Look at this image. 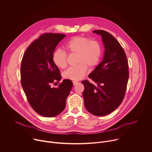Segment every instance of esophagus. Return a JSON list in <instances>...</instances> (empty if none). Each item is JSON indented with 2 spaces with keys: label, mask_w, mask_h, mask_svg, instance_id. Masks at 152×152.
<instances>
[{
  "label": "esophagus",
  "mask_w": 152,
  "mask_h": 152,
  "mask_svg": "<svg viewBox=\"0 0 152 152\" xmlns=\"http://www.w3.org/2000/svg\"><path fill=\"white\" fill-rule=\"evenodd\" d=\"M73 83L74 85H76V84L78 83V82L77 81H73Z\"/></svg>",
  "instance_id": "obj_1"
}]
</instances>
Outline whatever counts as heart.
<instances>
[{
	"label": "heart",
	"instance_id": "obj_1",
	"mask_svg": "<svg viewBox=\"0 0 152 152\" xmlns=\"http://www.w3.org/2000/svg\"><path fill=\"white\" fill-rule=\"evenodd\" d=\"M64 48L69 54H76V66L65 71L63 77L74 81L83 77L87 71V67L93 68L98 64L102 55V47L98 41L91 40L85 36L72 38L64 45ZM67 53L61 49L56 50L52 56L53 62L60 69L67 66Z\"/></svg>",
	"mask_w": 152,
	"mask_h": 152
}]
</instances>
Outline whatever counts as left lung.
I'll list each match as a JSON object with an SVG mask.
<instances>
[{
    "instance_id": "8db88e82",
    "label": "left lung",
    "mask_w": 152,
    "mask_h": 152,
    "mask_svg": "<svg viewBox=\"0 0 152 152\" xmlns=\"http://www.w3.org/2000/svg\"><path fill=\"white\" fill-rule=\"evenodd\" d=\"M102 36L105 48L103 61L88 77L82 81L84 85L83 97L86 110L96 116H104L115 111L121 103L129 78L128 61L118 41L103 30L93 31Z\"/></svg>"
}]
</instances>
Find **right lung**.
I'll use <instances>...</instances> for the list:
<instances>
[{
  "mask_svg": "<svg viewBox=\"0 0 152 152\" xmlns=\"http://www.w3.org/2000/svg\"><path fill=\"white\" fill-rule=\"evenodd\" d=\"M65 37V34L54 33L41 35L27 48L21 61V86L32 109L43 117H55L64 110L73 85L70 80L65 79L58 87L51 86L61 79L52 56Z\"/></svg>",
  "mask_w": 152,
  "mask_h": 152,
  "instance_id": "add662e5",
  "label": "right lung"
}]
</instances>
